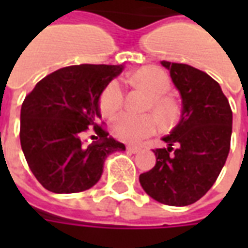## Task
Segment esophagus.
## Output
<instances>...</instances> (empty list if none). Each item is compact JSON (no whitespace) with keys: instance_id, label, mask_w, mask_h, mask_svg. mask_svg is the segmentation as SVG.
Here are the masks:
<instances>
[{"instance_id":"esophagus-1","label":"esophagus","mask_w":248,"mask_h":248,"mask_svg":"<svg viewBox=\"0 0 248 248\" xmlns=\"http://www.w3.org/2000/svg\"><path fill=\"white\" fill-rule=\"evenodd\" d=\"M126 149H127L129 153H133V154H135V153H138V151L140 150V147H138V146H133V145H129Z\"/></svg>"}]
</instances>
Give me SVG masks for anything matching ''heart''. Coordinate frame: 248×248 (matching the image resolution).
<instances>
[{
    "mask_svg": "<svg viewBox=\"0 0 248 248\" xmlns=\"http://www.w3.org/2000/svg\"><path fill=\"white\" fill-rule=\"evenodd\" d=\"M135 86L145 89L151 95L149 108L156 114L162 124H171L179 115V108L172 98L165 95L170 90V79L165 71L155 67H145L135 71L131 77ZM124 90L121 82L110 81L99 95V110L105 117H111L124 106ZM155 115L121 113L111 121V133L124 142H140L156 130Z\"/></svg>",
    "mask_w": 248,
    "mask_h": 248,
    "instance_id": "heart-1",
    "label": "heart"
}]
</instances>
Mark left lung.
Wrapping results in <instances>:
<instances>
[{
	"mask_svg": "<svg viewBox=\"0 0 248 248\" xmlns=\"http://www.w3.org/2000/svg\"><path fill=\"white\" fill-rule=\"evenodd\" d=\"M182 97V117L155 166L140 175L153 199L169 206L192 204L213 187L230 151L232 111L219 83L186 63L162 61ZM174 147L172 148V146Z\"/></svg>",
	"mask_w": 248,
	"mask_h": 248,
	"instance_id": "1",
	"label": "left lung"
}]
</instances>
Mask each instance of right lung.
I'll return each mask as SVG.
<instances>
[{"instance_id": "add662e5", "label": "right lung", "mask_w": 248, "mask_h": 248, "mask_svg": "<svg viewBox=\"0 0 248 248\" xmlns=\"http://www.w3.org/2000/svg\"><path fill=\"white\" fill-rule=\"evenodd\" d=\"M124 65H74L42 78L25 97L19 140L33 175L57 194L81 192L102 175L108 154L124 145L97 124L99 95ZM89 127L98 141L87 148L81 138ZM94 137V135H93Z\"/></svg>"}]
</instances>
